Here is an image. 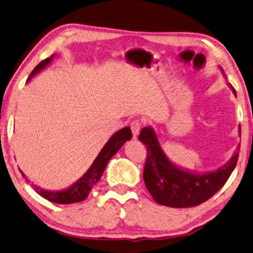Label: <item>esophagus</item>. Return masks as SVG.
Instances as JSON below:
<instances>
[{
	"label": "esophagus",
	"instance_id": "esophagus-1",
	"mask_svg": "<svg viewBox=\"0 0 253 253\" xmlns=\"http://www.w3.org/2000/svg\"><path fill=\"white\" fill-rule=\"evenodd\" d=\"M131 130H132V134H133V138L136 139V136L139 135L140 130H141V123L138 121V120H134V121H132Z\"/></svg>",
	"mask_w": 253,
	"mask_h": 253
}]
</instances>
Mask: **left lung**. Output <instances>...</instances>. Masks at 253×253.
Masks as SVG:
<instances>
[{
    "label": "left lung",
    "mask_w": 253,
    "mask_h": 253,
    "mask_svg": "<svg viewBox=\"0 0 253 253\" xmlns=\"http://www.w3.org/2000/svg\"><path fill=\"white\" fill-rule=\"evenodd\" d=\"M220 70L223 77L227 78L224 71ZM228 85L237 96V92L231 84L228 83ZM239 136H241L240 126ZM139 140L147 145L148 150L143 171L145 187L154 201L171 208L196 207L214 196L227 182L236 168L240 149V145H238V151L223 167L206 173H197L182 169L168 158L152 126L143 127Z\"/></svg>",
    "instance_id": "8db88e82"
}]
</instances>
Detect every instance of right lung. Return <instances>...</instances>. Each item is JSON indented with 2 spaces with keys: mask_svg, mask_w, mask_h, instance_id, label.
<instances>
[{
  "mask_svg": "<svg viewBox=\"0 0 253 253\" xmlns=\"http://www.w3.org/2000/svg\"><path fill=\"white\" fill-rule=\"evenodd\" d=\"M53 59H54V54L47 57L45 60H43L41 63H39L35 66L26 82H29L34 75L41 72L43 69H45L53 61ZM131 129L127 126L123 127V129L119 130L118 132H115V133L109 139L108 142L105 143L104 147L102 148L100 153L97 154L95 160L93 161L91 167L88 168L85 173H84L78 181H75L73 184H71L69 188L60 190V191H47V190L41 189L38 187V185L32 184L33 190L41 197L46 199V200L54 203H59V205H70V203H77L85 200L92 188L100 181L109 161L112 159L114 154L119 151L120 148H121L126 141L131 140ZM20 172L22 175H23V178L26 179L23 171L20 170Z\"/></svg>",
  "mask_w": 253,
  "mask_h": 253,
  "instance_id": "add662e5",
  "label": "right lung"
}]
</instances>
